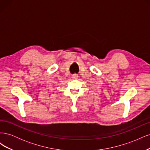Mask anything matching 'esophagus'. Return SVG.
I'll return each instance as SVG.
<instances>
[{
    "label": "esophagus",
    "instance_id": "esophagus-1",
    "mask_svg": "<svg viewBox=\"0 0 150 150\" xmlns=\"http://www.w3.org/2000/svg\"><path fill=\"white\" fill-rule=\"evenodd\" d=\"M78 78V75L76 74H73L72 76V78H73V79H77Z\"/></svg>",
    "mask_w": 150,
    "mask_h": 150
}]
</instances>
